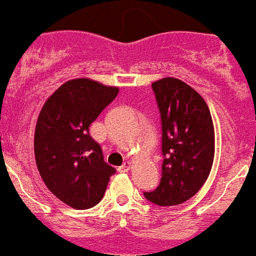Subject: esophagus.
Returning <instances> with one entry per match:
<instances>
[{
	"instance_id": "34e87169",
	"label": "esophagus",
	"mask_w": 256,
	"mask_h": 256,
	"mask_svg": "<svg viewBox=\"0 0 256 256\" xmlns=\"http://www.w3.org/2000/svg\"><path fill=\"white\" fill-rule=\"evenodd\" d=\"M130 168H132V162L128 160V162H124V163H123L122 166H120V167H119V168H118V172H128V170H130Z\"/></svg>"
}]
</instances>
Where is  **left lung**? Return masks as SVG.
<instances>
[{
  "label": "left lung",
  "mask_w": 256,
  "mask_h": 256,
  "mask_svg": "<svg viewBox=\"0 0 256 256\" xmlns=\"http://www.w3.org/2000/svg\"><path fill=\"white\" fill-rule=\"evenodd\" d=\"M162 118V164L159 186L144 196L158 206H178L200 190L212 167L214 124L202 96L181 79L152 84Z\"/></svg>",
  "instance_id": "8db88e82"
}]
</instances>
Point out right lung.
I'll return each mask as SVG.
<instances>
[{"label": "right lung", "mask_w": 256, "mask_h": 256, "mask_svg": "<svg viewBox=\"0 0 256 256\" xmlns=\"http://www.w3.org/2000/svg\"><path fill=\"white\" fill-rule=\"evenodd\" d=\"M118 93L116 86L71 79L45 101L38 115L34 134L38 172L48 189L75 210L98 203L115 174L89 128Z\"/></svg>", "instance_id": "right-lung-1"}]
</instances>
